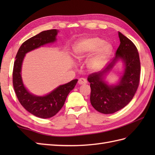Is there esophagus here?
<instances>
[{
  "label": "esophagus",
  "mask_w": 155,
  "mask_h": 155,
  "mask_svg": "<svg viewBox=\"0 0 155 155\" xmlns=\"http://www.w3.org/2000/svg\"><path fill=\"white\" fill-rule=\"evenodd\" d=\"M78 84H85L87 83V81L84 78H80L79 79H78Z\"/></svg>",
  "instance_id": "34e87169"
}]
</instances>
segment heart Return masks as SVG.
Masks as SVG:
<instances>
[{
	"instance_id": "heart-1",
	"label": "heart",
	"mask_w": 155,
	"mask_h": 155,
	"mask_svg": "<svg viewBox=\"0 0 155 155\" xmlns=\"http://www.w3.org/2000/svg\"><path fill=\"white\" fill-rule=\"evenodd\" d=\"M74 55L78 60L86 57L93 53L88 61L87 66L92 71H98L103 66L109 57L112 51L110 44L104 42L99 38L93 37L82 39L75 44L74 48Z\"/></svg>"
}]
</instances>
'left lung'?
I'll return each mask as SVG.
<instances>
[{"instance_id":"8db88e82","label":"left lung","mask_w":155,"mask_h":155,"mask_svg":"<svg viewBox=\"0 0 155 155\" xmlns=\"http://www.w3.org/2000/svg\"><path fill=\"white\" fill-rule=\"evenodd\" d=\"M120 45L113 61L103 71L88 75L90 83L91 103L95 109L103 114H112L124 108L133 99L139 85L140 62L136 46L130 39L118 32ZM118 59L125 62L124 73L119 83L108 85L104 81Z\"/></svg>"}]
</instances>
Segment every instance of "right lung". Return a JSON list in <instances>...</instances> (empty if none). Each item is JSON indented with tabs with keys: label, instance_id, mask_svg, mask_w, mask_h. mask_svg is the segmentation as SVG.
Returning <instances> with one entry per match:
<instances>
[{
	"label": "right lung",
	"instance_id": "1",
	"mask_svg": "<svg viewBox=\"0 0 155 155\" xmlns=\"http://www.w3.org/2000/svg\"><path fill=\"white\" fill-rule=\"evenodd\" d=\"M57 29L42 31L23 42L16 55L12 72V83L20 103L29 113L41 118L54 116L63 107L68 93L74 88L78 79L60 85L51 93L43 97L29 93L23 84L21 77L22 63L26 53L57 39Z\"/></svg>",
	"mask_w": 155,
	"mask_h": 155
}]
</instances>
